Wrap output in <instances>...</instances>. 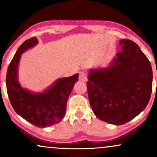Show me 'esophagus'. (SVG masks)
<instances>
[{
	"mask_svg": "<svg viewBox=\"0 0 157 157\" xmlns=\"http://www.w3.org/2000/svg\"><path fill=\"white\" fill-rule=\"evenodd\" d=\"M79 80L82 81V82H86V81H87L88 75L84 71H82L80 72V75H79Z\"/></svg>",
	"mask_w": 157,
	"mask_h": 157,
	"instance_id": "1",
	"label": "esophagus"
}]
</instances>
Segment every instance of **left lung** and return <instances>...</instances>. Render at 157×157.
<instances>
[{
	"label": "left lung",
	"mask_w": 157,
	"mask_h": 157,
	"mask_svg": "<svg viewBox=\"0 0 157 157\" xmlns=\"http://www.w3.org/2000/svg\"><path fill=\"white\" fill-rule=\"evenodd\" d=\"M122 51L105 68L90 70L87 82L93 112L102 121L123 125L145 109L152 91L150 61L137 44L120 40Z\"/></svg>",
	"instance_id": "8db88e82"
}]
</instances>
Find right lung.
I'll list each match as a JSON object with an SVG mask.
<instances>
[{
  "label": "right lung",
  "instance_id": "obj_1",
  "mask_svg": "<svg viewBox=\"0 0 157 157\" xmlns=\"http://www.w3.org/2000/svg\"><path fill=\"white\" fill-rule=\"evenodd\" d=\"M35 37L20 46L7 69V94L14 110L26 121L38 128H46L60 122L64 117L67 100L78 74L58 79L43 92L34 93L21 87L17 78L21 54L37 44Z\"/></svg>",
  "mask_w": 157,
  "mask_h": 157
}]
</instances>
